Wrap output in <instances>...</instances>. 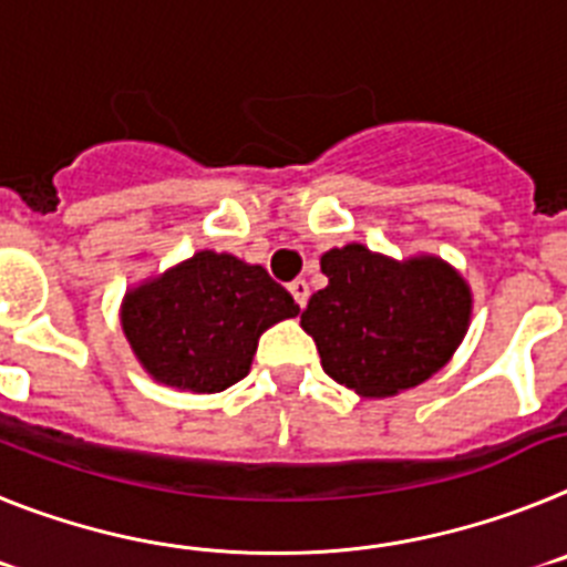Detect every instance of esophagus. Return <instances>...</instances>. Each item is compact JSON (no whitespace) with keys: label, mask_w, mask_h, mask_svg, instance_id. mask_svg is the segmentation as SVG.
Returning a JSON list of instances; mask_svg holds the SVG:
<instances>
[{"label":"esophagus","mask_w":567,"mask_h":567,"mask_svg":"<svg viewBox=\"0 0 567 567\" xmlns=\"http://www.w3.org/2000/svg\"><path fill=\"white\" fill-rule=\"evenodd\" d=\"M288 288H290V293H293V299H297L299 308H305V305H308V297H311V288H308V282H305V279H293Z\"/></svg>","instance_id":"34e87169"}]
</instances>
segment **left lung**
<instances>
[{
  "mask_svg": "<svg viewBox=\"0 0 567 567\" xmlns=\"http://www.w3.org/2000/svg\"><path fill=\"white\" fill-rule=\"evenodd\" d=\"M328 288L302 313L322 368L362 396H393L445 365L471 319V290L433 256L393 262L362 245L322 256Z\"/></svg>",
  "mask_w": 567,
  "mask_h": 567,
  "instance_id": "left-lung-1",
  "label": "left lung"
}]
</instances>
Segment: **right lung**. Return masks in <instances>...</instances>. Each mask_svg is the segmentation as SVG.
Returning <instances> with one entry per match:
<instances>
[{"label": "right lung", "instance_id": "right-lung-1", "mask_svg": "<svg viewBox=\"0 0 567 567\" xmlns=\"http://www.w3.org/2000/svg\"><path fill=\"white\" fill-rule=\"evenodd\" d=\"M299 305L262 265L199 250L122 305L125 337L145 371L171 388L216 393L250 371L256 342Z\"/></svg>", "mask_w": 567, "mask_h": 567}]
</instances>
